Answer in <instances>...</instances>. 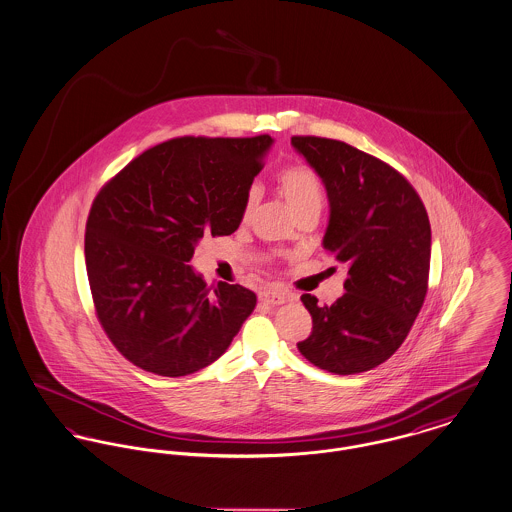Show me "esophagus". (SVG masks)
<instances>
[{
  "label": "esophagus",
  "instance_id": "34e87169",
  "mask_svg": "<svg viewBox=\"0 0 512 512\" xmlns=\"http://www.w3.org/2000/svg\"><path fill=\"white\" fill-rule=\"evenodd\" d=\"M260 299L264 301V303H268V305H283V303H287V301H293L295 297L293 295H289V293H285V291H277V289H264L262 293H260Z\"/></svg>",
  "mask_w": 512,
  "mask_h": 512
}]
</instances>
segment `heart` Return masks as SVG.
I'll use <instances>...</instances> for the list:
<instances>
[{
	"mask_svg": "<svg viewBox=\"0 0 512 512\" xmlns=\"http://www.w3.org/2000/svg\"><path fill=\"white\" fill-rule=\"evenodd\" d=\"M275 182L295 217L308 209L320 211L322 202H324V188H322L318 174L307 165L295 163V165L283 167L281 171L277 172ZM252 207H254V194H248V198L244 202V217L250 215Z\"/></svg>",
	"mask_w": 512,
	"mask_h": 512,
	"instance_id": "1",
	"label": "heart"
}]
</instances>
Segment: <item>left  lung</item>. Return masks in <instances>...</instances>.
Masks as SVG:
<instances>
[{
  "mask_svg": "<svg viewBox=\"0 0 512 512\" xmlns=\"http://www.w3.org/2000/svg\"><path fill=\"white\" fill-rule=\"evenodd\" d=\"M293 147L322 178L330 200L324 250L347 266L345 293L318 305L305 293L312 332L301 355L334 375L365 373L390 359L423 307L431 225L404 174L338 139L293 136Z\"/></svg>",
  "mask_w": 512,
  "mask_h": 512,
  "instance_id": "obj_1",
  "label": "left lung"
}]
</instances>
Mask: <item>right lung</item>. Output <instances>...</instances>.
I'll return each mask as SVG.
<instances>
[{"instance_id":"add662e5","label":"right lung","mask_w":512,"mask_h":512,"mask_svg":"<svg viewBox=\"0 0 512 512\" xmlns=\"http://www.w3.org/2000/svg\"><path fill=\"white\" fill-rule=\"evenodd\" d=\"M273 139L174 137L128 163L93 200L85 266L93 307L112 345L139 369L186 376L217 361L256 295L213 291L188 262L204 237L239 229Z\"/></svg>"}]
</instances>
